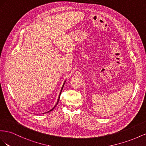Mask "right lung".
Listing matches in <instances>:
<instances>
[{
	"label": "right lung",
	"mask_w": 146,
	"mask_h": 146,
	"mask_svg": "<svg viewBox=\"0 0 146 146\" xmlns=\"http://www.w3.org/2000/svg\"><path fill=\"white\" fill-rule=\"evenodd\" d=\"M65 82H64V84H63V86H62V89H61V91H60V95H59V98H58V100H57V103H56V105L54 106L52 108V109L51 110H50V111H48V112H46V113H47V112H49V111H51L52 110H53L54 109V108H55V107L57 105V104L58 103H59V98H60V94H61V92H62V89H63V87H64V84H65Z\"/></svg>",
	"instance_id": "right-lung-1"
}]
</instances>
